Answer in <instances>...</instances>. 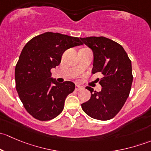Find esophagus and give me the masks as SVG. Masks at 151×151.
Wrapping results in <instances>:
<instances>
[{"label":"esophagus","instance_id":"34e87169","mask_svg":"<svg viewBox=\"0 0 151 151\" xmlns=\"http://www.w3.org/2000/svg\"><path fill=\"white\" fill-rule=\"evenodd\" d=\"M83 89V88L82 86H80V85H76V88H75L76 91H82Z\"/></svg>","mask_w":151,"mask_h":151}]
</instances>
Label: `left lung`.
Listing matches in <instances>:
<instances>
[{
  "label": "left lung",
  "mask_w": 151,
  "mask_h": 151,
  "mask_svg": "<svg viewBox=\"0 0 151 151\" xmlns=\"http://www.w3.org/2000/svg\"><path fill=\"white\" fill-rule=\"evenodd\" d=\"M93 53L92 74L100 72L96 79L102 88L99 92L86 87L91 99L81 104L83 111L92 118L100 121L112 119L119 112L129 97L132 88V62L123 47L104 36L80 38Z\"/></svg>",
  "instance_id": "left-lung-1"
}]
</instances>
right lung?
<instances>
[{
    "label": "right lung",
    "mask_w": 151,
    "mask_h": 151,
    "mask_svg": "<svg viewBox=\"0 0 151 151\" xmlns=\"http://www.w3.org/2000/svg\"><path fill=\"white\" fill-rule=\"evenodd\" d=\"M77 37L47 32L30 39L15 67L16 89L28 112L39 121H50L63 111L74 83H59L50 70L58 66L68 49L83 45Z\"/></svg>",
    "instance_id": "right-lung-1"
}]
</instances>
